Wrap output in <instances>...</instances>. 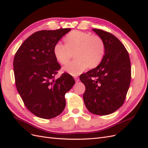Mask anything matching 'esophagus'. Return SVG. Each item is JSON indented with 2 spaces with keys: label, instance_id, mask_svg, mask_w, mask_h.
Returning a JSON list of instances; mask_svg holds the SVG:
<instances>
[{
  "label": "esophagus",
  "instance_id": "esophagus-1",
  "mask_svg": "<svg viewBox=\"0 0 148 148\" xmlns=\"http://www.w3.org/2000/svg\"><path fill=\"white\" fill-rule=\"evenodd\" d=\"M74 79H75V81L77 82H79V78H78V77H74Z\"/></svg>",
  "mask_w": 148,
  "mask_h": 148
}]
</instances>
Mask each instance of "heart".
I'll return each instance as SVG.
<instances>
[{
    "instance_id": "1",
    "label": "heart",
    "mask_w": 148,
    "mask_h": 148,
    "mask_svg": "<svg viewBox=\"0 0 148 148\" xmlns=\"http://www.w3.org/2000/svg\"><path fill=\"white\" fill-rule=\"evenodd\" d=\"M64 41L65 45L60 42L55 44L53 53L57 61L62 65L66 64L74 53L76 59L63 67L64 71L71 75L81 74L88 66L96 68L104 58L106 46L99 36L74 30L66 36Z\"/></svg>"
}]
</instances>
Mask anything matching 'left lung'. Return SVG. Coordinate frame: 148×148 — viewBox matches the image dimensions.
Segmentation results:
<instances>
[{
    "label": "left lung",
    "instance_id": "1",
    "mask_svg": "<svg viewBox=\"0 0 148 148\" xmlns=\"http://www.w3.org/2000/svg\"><path fill=\"white\" fill-rule=\"evenodd\" d=\"M106 46L104 58L96 68L80 75L86 89L83 100L92 114L106 115L114 112L125 101L131 81V64L128 52L114 35L92 29Z\"/></svg>",
    "mask_w": 148,
    "mask_h": 148
}]
</instances>
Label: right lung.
Here are the masks:
<instances>
[{"label": "right lung", "instance_id": "1", "mask_svg": "<svg viewBox=\"0 0 148 148\" xmlns=\"http://www.w3.org/2000/svg\"><path fill=\"white\" fill-rule=\"evenodd\" d=\"M70 30L37 31L25 40L15 55L13 70L17 91L26 108L38 117L50 119L60 115L66 105L65 95L75 83L67 73L55 78L60 65L53 48Z\"/></svg>", "mask_w": 148, "mask_h": 148}]
</instances>
